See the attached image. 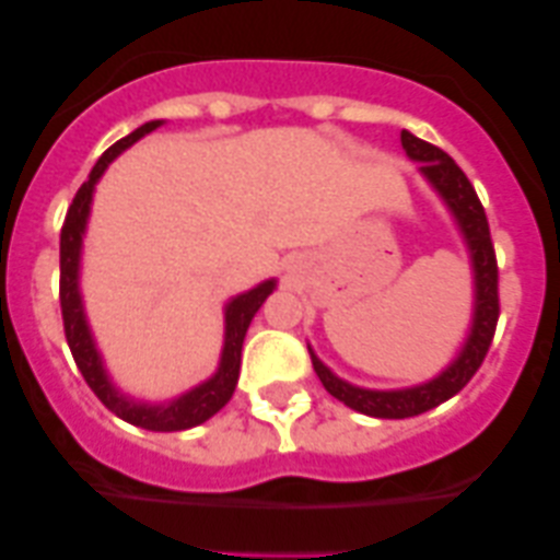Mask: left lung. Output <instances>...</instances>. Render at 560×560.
<instances>
[{
    "instance_id": "1",
    "label": "left lung",
    "mask_w": 560,
    "mask_h": 560,
    "mask_svg": "<svg viewBox=\"0 0 560 560\" xmlns=\"http://www.w3.org/2000/svg\"><path fill=\"white\" fill-rule=\"evenodd\" d=\"M400 143H404L406 154L411 160L420 162V173L431 180L433 189L447 202L463 238H466L468 252H471L474 319L471 332H468L466 343H463L460 354H457L453 363L436 380L406 389H365L349 385V382L338 380L308 349L316 376H319V382L332 398L343 400L349 409L360 411V415L382 417V420L417 417L460 393L471 382V376L477 374L479 365H482L485 354H488L490 343H493L495 325H499V262H495V248L493 241H490L488 217H485V208L479 202L477 191H474L471 180L455 165L453 156L439 149V145L425 143V140L415 138L406 129L400 132Z\"/></svg>"
}]
</instances>
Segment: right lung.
Returning a JSON list of instances; mask_svg holds the SVG:
<instances>
[{
  "instance_id": "obj_1",
  "label": "right lung",
  "mask_w": 560,
  "mask_h": 560,
  "mask_svg": "<svg viewBox=\"0 0 560 560\" xmlns=\"http://www.w3.org/2000/svg\"><path fill=\"white\" fill-rule=\"evenodd\" d=\"M162 121H149L143 127H138L135 132H129L127 138L116 140L110 149L105 151L97 160V165L89 173L86 184L78 189V195L72 197V206L67 208L65 224H61V244H59V301H61V319H65V336L70 343V352L75 358L78 371L83 374L86 385L94 389L100 400L113 411L116 417H121L129 425L145 428V431H186V428H195L200 422L211 420L230 398H233L235 385H238V371H241V349H244V338L248 325H252L254 314L259 312V306L265 303V298L276 290V281H262L254 290L244 292V295L233 298L224 308V349L222 360H219L217 374L208 382L197 385L189 393H184L180 398L171 400V404H138V400L127 398V395L118 393L113 387V382L107 380L103 358H100L97 347H94L92 330H89L86 314H83V301L81 290H78V270H81V244L83 233H86V219L89 208H92V195L94 184L100 180V175L105 173V167L121 154L124 149H129L132 143H138L143 135L154 132Z\"/></svg>"
}]
</instances>
